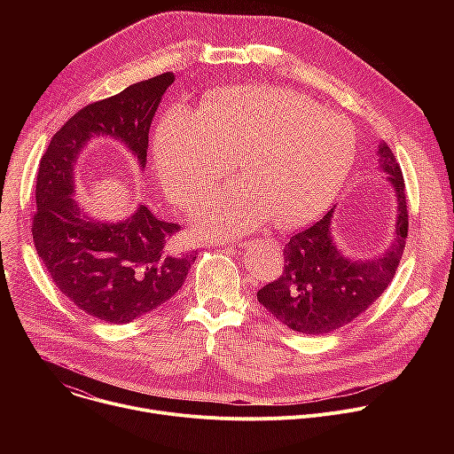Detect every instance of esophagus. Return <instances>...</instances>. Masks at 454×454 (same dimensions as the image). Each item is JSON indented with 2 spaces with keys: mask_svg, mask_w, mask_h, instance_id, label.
<instances>
[{
  "mask_svg": "<svg viewBox=\"0 0 454 454\" xmlns=\"http://www.w3.org/2000/svg\"><path fill=\"white\" fill-rule=\"evenodd\" d=\"M249 246V242H240L237 247H247Z\"/></svg>",
  "mask_w": 454,
  "mask_h": 454,
  "instance_id": "1",
  "label": "esophagus"
}]
</instances>
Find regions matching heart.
Listing matches in <instances>:
<instances>
[{
    "label": "heart",
    "instance_id": "obj_1",
    "mask_svg": "<svg viewBox=\"0 0 454 454\" xmlns=\"http://www.w3.org/2000/svg\"><path fill=\"white\" fill-rule=\"evenodd\" d=\"M160 174L179 203L231 172L242 181L210 192L196 210L203 235L233 239L262 228L312 221L338 196L356 154L350 123L282 88L233 86L200 109L165 111L156 129Z\"/></svg>",
    "mask_w": 454,
    "mask_h": 454
}]
</instances>
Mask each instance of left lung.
Returning <instances> with one entry per match:
<instances>
[{"label":"left lung","instance_id":"1","mask_svg":"<svg viewBox=\"0 0 454 454\" xmlns=\"http://www.w3.org/2000/svg\"><path fill=\"white\" fill-rule=\"evenodd\" d=\"M379 168L386 172L395 201L394 240L372 261H352L333 237L334 210L284 246V273L256 293L280 323L301 334H329L364 312L395 277L408 237V205L401 165L392 149L380 142Z\"/></svg>","mask_w":454,"mask_h":454}]
</instances>
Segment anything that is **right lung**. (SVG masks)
Here are the masks:
<instances>
[{
	"label": "right lung",
	"instance_id": "1",
	"mask_svg": "<svg viewBox=\"0 0 454 454\" xmlns=\"http://www.w3.org/2000/svg\"><path fill=\"white\" fill-rule=\"evenodd\" d=\"M174 74H161L88 104L53 135L35 183L32 237L59 291L86 314L123 325L168 301L200 249L179 253V224L140 205L118 223L88 217L75 196V163L95 137H111L147 163L149 129Z\"/></svg>",
	"mask_w": 454,
	"mask_h": 454
}]
</instances>
